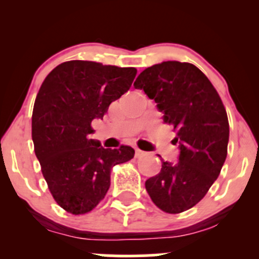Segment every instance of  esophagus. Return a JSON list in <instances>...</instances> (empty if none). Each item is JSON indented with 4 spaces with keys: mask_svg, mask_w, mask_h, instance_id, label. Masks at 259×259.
Returning a JSON list of instances; mask_svg holds the SVG:
<instances>
[{
    "mask_svg": "<svg viewBox=\"0 0 259 259\" xmlns=\"http://www.w3.org/2000/svg\"><path fill=\"white\" fill-rule=\"evenodd\" d=\"M145 154H146V152H144V151L139 150V148H136V150H135V157H136V158H140V157H144Z\"/></svg>",
    "mask_w": 259,
    "mask_h": 259,
    "instance_id": "obj_1",
    "label": "esophagus"
}]
</instances>
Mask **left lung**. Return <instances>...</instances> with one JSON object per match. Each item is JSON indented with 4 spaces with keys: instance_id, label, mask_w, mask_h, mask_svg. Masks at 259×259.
Listing matches in <instances>:
<instances>
[{
    "instance_id": "obj_1",
    "label": "left lung",
    "mask_w": 259,
    "mask_h": 259,
    "mask_svg": "<svg viewBox=\"0 0 259 259\" xmlns=\"http://www.w3.org/2000/svg\"><path fill=\"white\" fill-rule=\"evenodd\" d=\"M134 86L154 100L164 123L174 126L173 141L180 150L179 160L162 159L160 171L145 186L163 212H185L204 197L227 158V111L212 82L191 63L154 64L140 73Z\"/></svg>"
}]
</instances>
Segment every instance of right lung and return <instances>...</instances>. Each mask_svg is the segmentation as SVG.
<instances>
[{"instance_id": "1", "label": "right lung", "mask_w": 259, "mask_h": 259, "mask_svg": "<svg viewBox=\"0 0 259 259\" xmlns=\"http://www.w3.org/2000/svg\"><path fill=\"white\" fill-rule=\"evenodd\" d=\"M138 70L90 61L57 65L35 100L31 136L42 175L56 202L72 214L94 209L111 186V170L134 148H103L90 139L94 119L132 86Z\"/></svg>"}]
</instances>
